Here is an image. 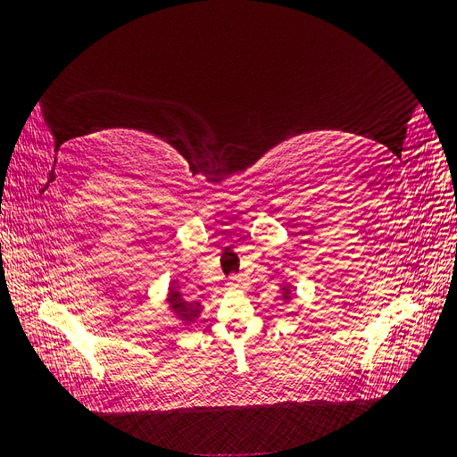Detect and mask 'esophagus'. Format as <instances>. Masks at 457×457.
Masks as SVG:
<instances>
[{
	"label": "esophagus",
	"mask_w": 457,
	"mask_h": 457,
	"mask_svg": "<svg viewBox=\"0 0 457 457\" xmlns=\"http://www.w3.org/2000/svg\"><path fill=\"white\" fill-rule=\"evenodd\" d=\"M230 287H240L242 286V278H238V276H234V278L228 282Z\"/></svg>",
	"instance_id": "34e87169"
}]
</instances>
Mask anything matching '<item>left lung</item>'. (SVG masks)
I'll use <instances>...</instances> for the list:
<instances>
[{
    "label": "left lung",
    "mask_w": 457,
    "mask_h": 457,
    "mask_svg": "<svg viewBox=\"0 0 457 457\" xmlns=\"http://www.w3.org/2000/svg\"><path fill=\"white\" fill-rule=\"evenodd\" d=\"M289 297H294V292L292 289H284V299H289Z\"/></svg>",
    "instance_id": "8db88e82"
}]
</instances>
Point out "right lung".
<instances>
[{"label":"right lung","instance_id":"right-lung-1","mask_svg":"<svg viewBox=\"0 0 457 457\" xmlns=\"http://www.w3.org/2000/svg\"><path fill=\"white\" fill-rule=\"evenodd\" d=\"M170 303H171V309L175 311V314L179 318H183L185 322H196L198 316H200V311H202V305L198 301H185L181 297V294H179L177 287H170Z\"/></svg>","mask_w":457,"mask_h":457}]
</instances>
